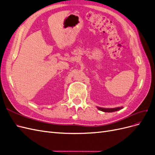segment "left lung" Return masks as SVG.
I'll use <instances>...</instances> for the list:
<instances>
[{"mask_svg":"<svg viewBox=\"0 0 155 155\" xmlns=\"http://www.w3.org/2000/svg\"><path fill=\"white\" fill-rule=\"evenodd\" d=\"M123 107H119L116 108H102L100 107H97V109L101 111L105 112H112L115 111H118L123 109Z\"/></svg>","mask_w":155,"mask_h":155,"instance_id":"left-lung-1","label":"left lung"}]
</instances>
